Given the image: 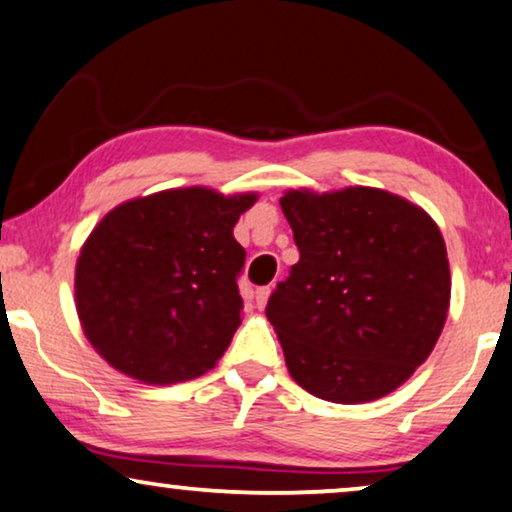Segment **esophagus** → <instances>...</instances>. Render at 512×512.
I'll return each instance as SVG.
<instances>
[{
	"mask_svg": "<svg viewBox=\"0 0 512 512\" xmlns=\"http://www.w3.org/2000/svg\"><path fill=\"white\" fill-rule=\"evenodd\" d=\"M268 298H270V286H261V289L254 291V300H256L258 310H263L265 303H268Z\"/></svg>",
	"mask_w": 512,
	"mask_h": 512,
	"instance_id": "1",
	"label": "esophagus"
}]
</instances>
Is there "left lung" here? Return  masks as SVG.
I'll use <instances>...</instances> for the list:
<instances>
[{
	"label": "left lung",
	"instance_id": "8db88e82",
	"mask_svg": "<svg viewBox=\"0 0 512 512\" xmlns=\"http://www.w3.org/2000/svg\"><path fill=\"white\" fill-rule=\"evenodd\" d=\"M300 261L265 307L286 366L312 396L366 403L422 366L450 307L443 235L424 209L377 188L286 193Z\"/></svg>",
	"mask_w": 512,
	"mask_h": 512
}]
</instances>
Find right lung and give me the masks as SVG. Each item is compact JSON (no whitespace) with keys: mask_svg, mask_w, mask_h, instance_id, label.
<instances>
[{"mask_svg":"<svg viewBox=\"0 0 512 512\" xmlns=\"http://www.w3.org/2000/svg\"><path fill=\"white\" fill-rule=\"evenodd\" d=\"M254 202L195 186L104 216L76 263V310L100 356L149 384L214 368L242 321L247 254L233 228Z\"/></svg>","mask_w":512,"mask_h":512,"instance_id":"1","label":"right lung"}]
</instances>
